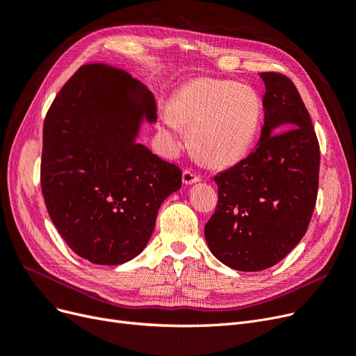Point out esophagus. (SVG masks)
Masks as SVG:
<instances>
[{"instance_id":"obj_1","label":"esophagus","mask_w":356,"mask_h":356,"mask_svg":"<svg viewBox=\"0 0 356 356\" xmlns=\"http://www.w3.org/2000/svg\"><path fill=\"white\" fill-rule=\"evenodd\" d=\"M181 179H183V183H185V185H193V183L201 180V177L196 175L193 170H185V171H183Z\"/></svg>"}]
</instances>
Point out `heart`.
Listing matches in <instances>:
<instances>
[{
	"mask_svg": "<svg viewBox=\"0 0 356 356\" xmlns=\"http://www.w3.org/2000/svg\"><path fill=\"white\" fill-rule=\"evenodd\" d=\"M164 134L189 131L193 154L208 165L241 161L254 148L262 122V101L249 85L200 77L183 85L161 114Z\"/></svg>",
	"mask_w": 356,
	"mask_h": 356,
	"instance_id": "1",
	"label": "heart"
}]
</instances>
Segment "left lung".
I'll return each instance as SVG.
<instances>
[{"mask_svg":"<svg viewBox=\"0 0 356 356\" xmlns=\"http://www.w3.org/2000/svg\"><path fill=\"white\" fill-rule=\"evenodd\" d=\"M259 76L266 83L259 142L214 177L218 202L205 225L209 251L239 271L270 268L291 252L307 233L318 192L320 145L305 104L284 74Z\"/></svg>","mask_w":356,"mask_h":356,"instance_id":"obj_1","label":"left lung"}]
</instances>
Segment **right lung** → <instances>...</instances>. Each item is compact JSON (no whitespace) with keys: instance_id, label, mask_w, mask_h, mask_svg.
I'll use <instances>...</instances> for the list:
<instances>
[{"instance_id":"add662e5","label":"right lung","mask_w":356,"mask_h":356,"mask_svg":"<svg viewBox=\"0 0 356 356\" xmlns=\"http://www.w3.org/2000/svg\"><path fill=\"white\" fill-rule=\"evenodd\" d=\"M155 123L151 92L127 72L82 65L47 113L41 186L51 221L73 252L120 266L148 245L181 171L136 138Z\"/></svg>"}]
</instances>
